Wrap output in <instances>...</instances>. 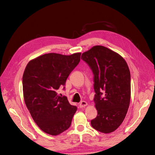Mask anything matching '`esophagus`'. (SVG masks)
Here are the masks:
<instances>
[{"label": "esophagus", "mask_w": 155, "mask_h": 155, "mask_svg": "<svg viewBox=\"0 0 155 155\" xmlns=\"http://www.w3.org/2000/svg\"><path fill=\"white\" fill-rule=\"evenodd\" d=\"M87 105V103L86 101H81V103H79V107H80V108H84V107H86Z\"/></svg>", "instance_id": "esophagus-1"}]
</instances>
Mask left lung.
Wrapping results in <instances>:
<instances>
[{"label": "left lung", "instance_id": "1", "mask_svg": "<svg viewBox=\"0 0 155 155\" xmlns=\"http://www.w3.org/2000/svg\"><path fill=\"white\" fill-rule=\"evenodd\" d=\"M94 77V102L97 116L91 121L94 129L113 132L123 123L130 100V73L124 59L103 46L82 54Z\"/></svg>", "mask_w": 155, "mask_h": 155}]
</instances>
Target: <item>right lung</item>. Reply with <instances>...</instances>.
<instances>
[{
    "instance_id": "right-lung-1",
    "label": "right lung",
    "mask_w": 155,
    "mask_h": 155,
    "mask_svg": "<svg viewBox=\"0 0 155 155\" xmlns=\"http://www.w3.org/2000/svg\"><path fill=\"white\" fill-rule=\"evenodd\" d=\"M81 53H48L28 62L23 74L25 104L34 121L45 133L57 135L70 127L77 107L67 97L57 94L71 72L78 64Z\"/></svg>"
}]
</instances>
